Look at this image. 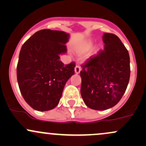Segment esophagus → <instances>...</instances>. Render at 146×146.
<instances>
[{"mask_svg":"<svg viewBox=\"0 0 146 146\" xmlns=\"http://www.w3.org/2000/svg\"><path fill=\"white\" fill-rule=\"evenodd\" d=\"M80 70H81V67L80 66H76L75 67V72H76V74L80 73Z\"/></svg>","mask_w":146,"mask_h":146,"instance_id":"esophagus-1","label":"esophagus"}]
</instances>
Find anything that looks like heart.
Wrapping results in <instances>:
<instances>
[{
  "label": "heart",
  "instance_id": "heart-1",
  "mask_svg": "<svg viewBox=\"0 0 146 146\" xmlns=\"http://www.w3.org/2000/svg\"><path fill=\"white\" fill-rule=\"evenodd\" d=\"M92 46H93L92 42H91V41L86 42L84 45H83L82 48L80 49V52H85V51L89 50L91 49V48L92 47Z\"/></svg>",
  "mask_w": 146,
  "mask_h": 146
}]
</instances>
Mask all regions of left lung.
<instances>
[{
	"label": "left lung",
	"mask_w": 146,
	"mask_h": 146,
	"mask_svg": "<svg viewBox=\"0 0 146 146\" xmlns=\"http://www.w3.org/2000/svg\"><path fill=\"white\" fill-rule=\"evenodd\" d=\"M104 49L82 66L80 93L85 105L105 110L116 105L129 80L130 66L127 50L116 35L104 33Z\"/></svg>",
	"instance_id": "obj_1"
}]
</instances>
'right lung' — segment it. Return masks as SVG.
Masks as SVG:
<instances>
[{
  "label": "right lung",
  "mask_w": 146,
  "mask_h": 146,
  "mask_svg": "<svg viewBox=\"0 0 146 146\" xmlns=\"http://www.w3.org/2000/svg\"><path fill=\"white\" fill-rule=\"evenodd\" d=\"M69 34L46 29L24 43L19 53L17 81L24 100L37 111L58 105L67 80L74 74V62L64 65L60 55L67 52Z\"/></svg>",
  "instance_id": "right-lung-1"
}]
</instances>
